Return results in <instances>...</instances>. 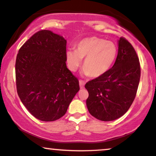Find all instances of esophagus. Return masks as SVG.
<instances>
[{"label":"esophagus","instance_id":"esophagus-1","mask_svg":"<svg viewBox=\"0 0 156 156\" xmlns=\"http://www.w3.org/2000/svg\"><path fill=\"white\" fill-rule=\"evenodd\" d=\"M84 84H85V82L83 81V80H79V85H80V89H83L84 87Z\"/></svg>","mask_w":156,"mask_h":156}]
</instances>
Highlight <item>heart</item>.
Instances as JSON below:
<instances>
[{
	"instance_id": "b5f03b06",
	"label": "heart",
	"mask_w": 156,
	"mask_h": 156,
	"mask_svg": "<svg viewBox=\"0 0 156 156\" xmlns=\"http://www.w3.org/2000/svg\"><path fill=\"white\" fill-rule=\"evenodd\" d=\"M117 49L111 41L96 37H87L76 45V51H68L66 54L68 68L73 72L78 69L83 61V75L98 78L108 71L117 56Z\"/></svg>"
}]
</instances>
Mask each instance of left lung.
I'll use <instances>...</instances> for the list:
<instances>
[{"label":"left lung","instance_id":"1","mask_svg":"<svg viewBox=\"0 0 156 156\" xmlns=\"http://www.w3.org/2000/svg\"><path fill=\"white\" fill-rule=\"evenodd\" d=\"M141 76L139 57L124 37L119 40L115 63L103 76L85 85L90 114L102 121H112L128 112L136 95Z\"/></svg>","mask_w":156,"mask_h":156}]
</instances>
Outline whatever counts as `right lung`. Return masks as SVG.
I'll return each instance as SVG.
<instances>
[{
  "instance_id": "add662e5",
  "label": "right lung",
  "mask_w": 156,
  "mask_h": 156,
  "mask_svg": "<svg viewBox=\"0 0 156 156\" xmlns=\"http://www.w3.org/2000/svg\"><path fill=\"white\" fill-rule=\"evenodd\" d=\"M66 46L63 37L41 30L17 53V94L28 112L41 121H55L63 117L80 89L78 79L67 67Z\"/></svg>"
}]
</instances>
